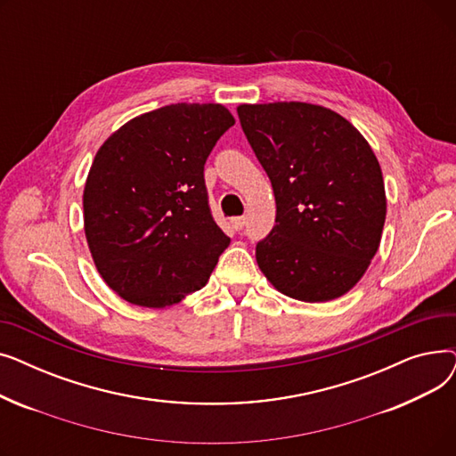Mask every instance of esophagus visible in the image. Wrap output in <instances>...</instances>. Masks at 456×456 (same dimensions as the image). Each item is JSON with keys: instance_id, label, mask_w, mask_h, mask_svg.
I'll return each instance as SVG.
<instances>
[{"instance_id": "obj_1", "label": "esophagus", "mask_w": 456, "mask_h": 456, "mask_svg": "<svg viewBox=\"0 0 456 456\" xmlns=\"http://www.w3.org/2000/svg\"><path fill=\"white\" fill-rule=\"evenodd\" d=\"M231 224H232V227H234L236 231H240V229H244V225H246V218H244V216H238V218H232V220H231Z\"/></svg>"}]
</instances>
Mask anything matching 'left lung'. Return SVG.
<instances>
[{"label": "left lung", "instance_id": "obj_1", "mask_svg": "<svg viewBox=\"0 0 456 456\" xmlns=\"http://www.w3.org/2000/svg\"><path fill=\"white\" fill-rule=\"evenodd\" d=\"M248 142L275 196V225L256 265L292 299L347 294L375 256L387 220L379 160L353 124L322 105H238Z\"/></svg>", "mask_w": 456, "mask_h": 456}]
</instances>
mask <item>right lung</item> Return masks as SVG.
Masks as SVG:
<instances>
[{
  "instance_id": "right-lung-1",
  "label": "right lung",
  "mask_w": 456,
  "mask_h": 456,
  "mask_svg": "<svg viewBox=\"0 0 456 456\" xmlns=\"http://www.w3.org/2000/svg\"><path fill=\"white\" fill-rule=\"evenodd\" d=\"M231 126L220 103L166 105L129 119L95 153L85 236L122 299L164 308L207 284L231 238L212 220L203 167Z\"/></svg>"
}]
</instances>
